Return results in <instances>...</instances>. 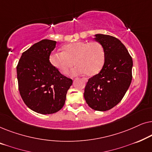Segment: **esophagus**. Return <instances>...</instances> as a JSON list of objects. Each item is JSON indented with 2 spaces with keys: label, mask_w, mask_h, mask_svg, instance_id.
<instances>
[{
  "label": "esophagus",
  "mask_w": 152,
  "mask_h": 152,
  "mask_svg": "<svg viewBox=\"0 0 152 152\" xmlns=\"http://www.w3.org/2000/svg\"><path fill=\"white\" fill-rule=\"evenodd\" d=\"M82 80H83V81H84V82H87V80H86V78H83V79H82Z\"/></svg>",
  "instance_id": "esophagus-1"
}]
</instances>
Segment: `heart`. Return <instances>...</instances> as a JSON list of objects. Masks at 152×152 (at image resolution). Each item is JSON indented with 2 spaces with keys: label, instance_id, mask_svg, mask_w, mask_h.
<instances>
[{
  "label": "heart",
  "instance_id": "1",
  "mask_svg": "<svg viewBox=\"0 0 152 152\" xmlns=\"http://www.w3.org/2000/svg\"><path fill=\"white\" fill-rule=\"evenodd\" d=\"M63 50L50 55V63L62 74L67 73L75 62L77 66L70 70L71 75L86 73L93 76L100 71L104 63V48L97 41H76L64 45Z\"/></svg>",
  "mask_w": 152,
  "mask_h": 152
}]
</instances>
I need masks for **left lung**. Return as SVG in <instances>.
Masks as SVG:
<instances>
[{"label": "left lung", "mask_w": 152, "mask_h": 152, "mask_svg": "<svg viewBox=\"0 0 152 152\" xmlns=\"http://www.w3.org/2000/svg\"><path fill=\"white\" fill-rule=\"evenodd\" d=\"M95 39L102 45L104 64L100 72L88 80L84 96L91 109L105 111L117 105L128 90L133 61L126 47L115 37L97 34Z\"/></svg>", "instance_id": "1"}]
</instances>
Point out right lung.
<instances>
[{
  "mask_svg": "<svg viewBox=\"0 0 152 152\" xmlns=\"http://www.w3.org/2000/svg\"><path fill=\"white\" fill-rule=\"evenodd\" d=\"M56 43L49 39L34 43L23 53L16 66L20 96L27 107L38 113L59 111L72 84L50 61Z\"/></svg>",
  "mask_w": 152,
  "mask_h": 152,
  "instance_id": "add662e5",
  "label": "right lung"
}]
</instances>
